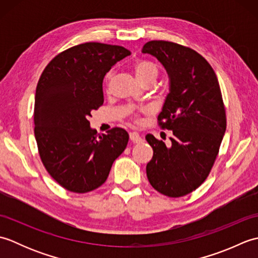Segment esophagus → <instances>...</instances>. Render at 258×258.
<instances>
[{"label": "esophagus", "instance_id": "esophagus-1", "mask_svg": "<svg viewBox=\"0 0 258 258\" xmlns=\"http://www.w3.org/2000/svg\"><path fill=\"white\" fill-rule=\"evenodd\" d=\"M130 140L132 141L133 143H142V142H143V139H142L140 134L136 133V132L130 133Z\"/></svg>", "mask_w": 258, "mask_h": 258}]
</instances>
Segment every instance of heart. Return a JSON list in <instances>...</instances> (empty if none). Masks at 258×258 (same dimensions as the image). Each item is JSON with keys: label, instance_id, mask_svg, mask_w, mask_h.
Wrapping results in <instances>:
<instances>
[{"label": "heart", "instance_id": "1", "mask_svg": "<svg viewBox=\"0 0 258 258\" xmlns=\"http://www.w3.org/2000/svg\"><path fill=\"white\" fill-rule=\"evenodd\" d=\"M134 73L136 78L141 82L142 84H149V83H154L156 79L158 78V74H160V69H158L155 63L151 61H145V59H142V61L136 62L133 67ZM113 79V72L109 71V72L105 76V83L106 85L109 84V82ZM150 111V107H142L138 111H131V118H132L134 122H139L140 120V113H146Z\"/></svg>", "mask_w": 258, "mask_h": 258}]
</instances>
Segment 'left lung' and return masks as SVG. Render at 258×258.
I'll return each instance as SVG.
<instances>
[{"mask_svg": "<svg viewBox=\"0 0 258 258\" xmlns=\"http://www.w3.org/2000/svg\"><path fill=\"white\" fill-rule=\"evenodd\" d=\"M142 52L155 56L168 74L169 93L157 120L173 132L169 145L145 136L153 149L147 178L163 195H187L207 178L225 134L221 87L210 63L189 47L150 41Z\"/></svg>", "mask_w": 258, "mask_h": 258, "instance_id": "obj_1", "label": "left lung"}]
</instances>
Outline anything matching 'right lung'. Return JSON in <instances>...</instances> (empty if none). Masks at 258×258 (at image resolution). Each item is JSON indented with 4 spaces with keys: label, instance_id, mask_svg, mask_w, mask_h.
I'll use <instances>...</instances> for the list:
<instances>
[{
    "label": "right lung",
    "instance_id": "add662e5",
    "mask_svg": "<svg viewBox=\"0 0 258 258\" xmlns=\"http://www.w3.org/2000/svg\"><path fill=\"white\" fill-rule=\"evenodd\" d=\"M131 52L89 42L61 52L46 65L36 86L34 134L43 165L70 191L87 193L105 182L128 134L91 128V113L103 105V79Z\"/></svg>",
    "mask_w": 258,
    "mask_h": 258
}]
</instances>
